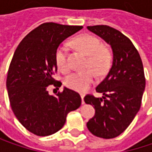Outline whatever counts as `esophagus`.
<instances>
[{"instance_id": "34e87169", "label": "esophagus", "mask_w": 152, "mask_h": 152, "mask_svg": "<svg viewBox=\"0 0 152 152\" xmlns=\"http://www.w3.org/2000/svg\"><path fill=\"white\" fill-rule=\"evenodd\" d=\"M81 98H82V104H84V100H83V98H84V94H81Z\"/></svg>"}]
</instances>
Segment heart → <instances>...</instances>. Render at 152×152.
<instances>
[{"instance_id": "heart-1", "label": "heart", "mask_w": 152, "mask_h": 152, "mask_svg": "<svg viewBox=\"0 0 152 152\" xmlns=\"http://www.w3.org/2000/svg\"><path fill=\"white\" fill-rule=\"evenodd\" d=\"M72 43L82 52L86 53L88 60L87 68H91L98 75H104L111 66V53L103 47L101 40L91 34H83L76 37ZM55 61L59 69L62 72H68L70 66L68 61V46L61 44L55 52ZM91 69L75 72L65 78V84L69 89L79 92L86 91L96 81V75Z\"/></svg>"}]
</instances>
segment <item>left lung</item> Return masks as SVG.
<instances>
[{"label": "left lung", "instance_id": "1", "mask_svg": "<svg viewBox=\"0 0 152 152\" xmlns=\"http://www.w3.org/2000/svg\"><path fill=\"white\" fill-rule=\"evenodd\" d=\"M113 50L112 67L96 91L102 98L86 95L84 102L95 108V115L87 122L90 132L110 139L120 136L137 115L145 89L142 62L131 40L118 30L107 25L88 26Z\"/></svg>", "mask_w": 152, "mask_h": 152}]
</instances>
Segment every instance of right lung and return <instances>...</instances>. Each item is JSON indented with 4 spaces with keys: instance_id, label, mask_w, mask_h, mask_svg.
<instances>
[{
    "instance_id": "1",
    "label": "right lung",
    "mask_w": 152,
    "mask_h": 152,
    "mask_svg": "<svg viewBox=\"0 0 152 152\" xmlns=\"http://www.w3.org/2000/svg\"><path fill=\"white\" fill-rule=\"evenodd\" d=\"M83 26L45 23L28 33L16 47L11 60L7 90L12 111L19 122L39 137L50 136L65 124L69 112L81 106L80 95L68 88L56 96L48 93L57 71L55 52L60 44Z\"/></svg>"
}]
</instances>
